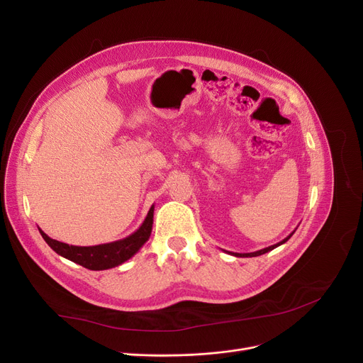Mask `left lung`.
<instances>
[{
  "instance_id": "obj_1",
  "label": "left lung",
  "mask_w": 363,
  "mask_h": 363,
  "mask_svg": "<svg viewBox=\"0 0 363 363\" xmlns=\"http://www.w3.org/2000/svg\"><path fill=\"white\" fill-rule=\"evenodd\" d=\"M295 233V230L289 235V236H286L283 240H280V242H277V244H274V245H272V247H267V248H264V250H259V251H255V252H247V254H239V252H230V251H225V252H228V254H230V255H233V257H258V255H262V254H265V252H269V251H272V250H274V248H277V247H280V245H283L284 242H287L289 239H291V236Z\"/></svg>"
}]
</instances>
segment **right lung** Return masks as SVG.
<instances>
[{
    "mask_svg": "<svg viewBox=\"0 0 363 363\" xmlns=\"http://www.w3.org/2000/svg\"><path fill=\"white\" fill-rule=\"evenodd\" d=\"M153 213H155V206L150 207L146 219H144L141 226L130 236L119 240H113V242L93 245V247L68 245L50 238L42 229L39 228L38 229L42 238L45 239V242L50 245L58 255L76 264H80L89 270L98 272V270L113 269L116 265H121L131 257H134L140 251V248L146 244L150 238L152 228H153Z\"/></svg>",
    "mask_w": 363,
    "mask_h": 363,
    "instance_id": "add662e5",
    "label": "right lung"
}]
</instances>
